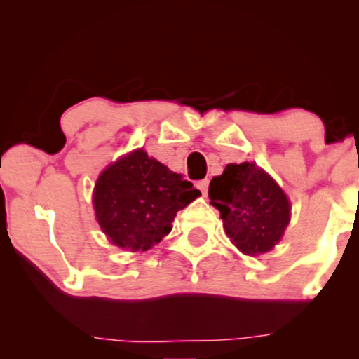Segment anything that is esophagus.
Segmentation results:
<instances>
[{
  "label": "esophagus",
  "mask_w": 359,
  "mask_h": 359,
  "mask_svg": "<svg viewBox=\"0 0 359 359\" xmlns=\"http://www.w3.org/2000/svg\"><path fill=\"white\" fill-rule=\"evenodd\" d=\"M208 187H209V180L208 179H203V180H199V182H197V189H199L201 192L204 194H208Z\"/></svg>",
  "instance_id": "esophagus-1"
}]
</instances>
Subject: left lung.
Here are the masks:
<instances>
[{"label": "left lung", "instance_id": "8db88e82", "mask_svg": "<svg viewBox=\"0 0 359 359\" xmlns=\"http://www.w3.org/2000/svg\"><path fill=\"white\" fill-rule=\"evenodd\" d=\"M228 238L245 255L270 251L290 221V204L277 182L253 162L229 163L209 184Z\"/></svg>", "mask_w": 359, "mask_h": 359}]
</instances>
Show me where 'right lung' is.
Segmentation results:
<instances>
[{
    "mask_svg": "<svg viewBox=\"0 0 359 359\" xmlns=\"http://www.w3.org/2000/svg\"><path fill=\"white\" fill-rule=\"evenodd\" d=\"M201 196L189 180L135 150L109 165L94 187V211L113 245L147 251L170 233L177 211Z\"/></svg>",
    "mask_w": 359,
    "mask_h": 359,
    "instance_id": "add662e5",
    "label": "right lung"
}]
</instances>
